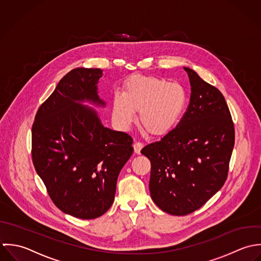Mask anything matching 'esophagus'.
<instances>
[{
  "label": "esophagus",
  "mask_w": 261,
  "mask_h": 261,
  "mask_svg": "<svg viewBox=\"0 0 261 261\" xmlns=\"http://www.w3.org/2000/svg\"><path fill=\"white\" fill-rule=\"evenodd\" d=\"M143 147V143L142 142H139V141H136L134 144H133V148H134V152L136 154H140V151Z\"/></svg>",
  "instance_id": "1"
}]
</instances>
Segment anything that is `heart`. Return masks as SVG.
Masks as SVG:
<instances>
[{
	"label": "heart",
	"mask_w": 261,
	"mask_h": 261,
	"mask_svg": "<svg viewBox=\"0 0 261 261\" xmlns=\"http://www.w3.org/2000/svg\"><path fill=\"white\" fill-rule=\"evenodd\" d=\"M187 91L177 82L155 76H137L112 101V118L120 129H127L139 111L141 127L151 135L169 132L180 120L187 107Z\"/></svg>",
	"instance_id": "b5f03b06"
}]
</instances>
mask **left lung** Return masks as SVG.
Wrapping results in <instances>:
<instances>
[{"label":"left lung","mask_w":261,"mask_h":261,"mask_svg":"<svg viewBox=\"0 0 261 261\" xmlns=\"http://www.w3.org/2000/svg\"><path fill=\"white\" fill-rule=\"evenodd\" d=\"M184 68L192 87L186 113L160 141L141 150L151 162L153 202L174 216L201 208L224 186L235 143L234 123L222 93Z\"/></svg>","instance_id":"1"}]
</instances>
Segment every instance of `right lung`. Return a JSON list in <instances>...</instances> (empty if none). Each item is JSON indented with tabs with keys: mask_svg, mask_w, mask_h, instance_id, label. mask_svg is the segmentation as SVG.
Here are the masks:
<instances>
[{
	"mask_svg": "<svg viewBox=\"0 0 261 261\" xmlns=\"http://www.w3.org/2000/svg\"><path fill=\"white\" fill-rule=\"evenodd\" d=\"M100 68L76 67L40 105L32 125L31 155L53 204L80 219L98 218L112 206L120 170L133 139L104 127L97 113L76 101L104 105L97 94Z\"/></svg>",
	"mask_w": 261,
	"mask_h": 261,
	"instance_id": "add662e5",
	"label": "right lung"
}]
</instances>
